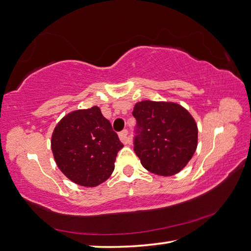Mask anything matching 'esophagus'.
I'll use <instances>...</instances> for the list:
<instances>
[{
  "mask_svg": "<svg viewBox=\"0 0 251 251\" xmlns=\"http://www.w3.org/2000/svg\"><path fill=\"white\" fill-rule=\"evenodd\" d=\"M128 134H129V132H128V130H126V129L122 130L121 132L119 133V138H120L122 143H125V144H129L130 143V138L128 137Z\"/></svg>",
  "mask_w": 251,
  "mask_h": 251,
  "instance_id": "1",
  "label": "esophagus"
}]
</instances>
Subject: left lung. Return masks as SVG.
Listing matches in <instances>:
<instances>
[{
  "label": "left lung",
  "mask_w": 251,
  "mask_h": 251,
  "mask_svg": "<svg viewBox=\"0 0 251 251\" xmlns=\"http://www.w3.org/2000/svg\"><path fill=\"white\" fill-rule=\"evenodd\" d=\"M137 120L133 150L150 172L170 176L192 159L197 147V126L182 105L141 101L134 105Z\"/></svg>",
  "instance_id": "left-lung-1"
}]
</instances>
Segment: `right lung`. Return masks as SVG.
<instances>
[{"mask_svg":"<svg viewBox=\"0 0 251 251\" xmlns=\"http://www.w3.org/2000/svg\"><path fill=\"white\" fill-rule=\"evenodd\" d=\"M122 147L98 107L67 114L51 137L52 154L61 172L87 187L99 185L111 175Z\"/></svg>","mask_w":251,"mask_h":251,"instance_id":"1","label":"right lung"}]
</instances>
